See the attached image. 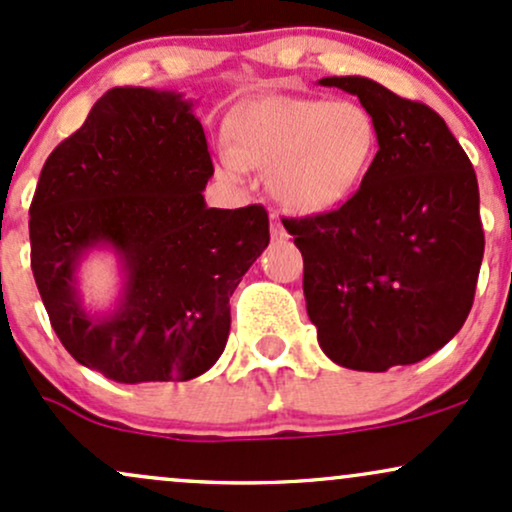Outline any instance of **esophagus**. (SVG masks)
I'll return each instance as SVG.
<instances>
[{
    "mask_svg": "<svg viewBox=\"0 0 512 512\" xmlns=\"http://www.w3.org/2000/svg\"><path fill=\"white\" fill-rule=\"evenodd\" d=\"M269 231H272V238H276V240L286 238L284 226H281V223H279V219H276V216H272V228H269Z\"/></svg>",
    "mask_w": 512,
    "mask_h": 512,
    "instance_id": "obj_1",
    "label": "esophagus"
}]
</instances>
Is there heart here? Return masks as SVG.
Wrapping results in <instances>:
<instances>
[{
    "label": "heart",
    "mask_w": 512,
    "mask_h": 512,
    "mask_svg": "<svg viewBox=\"0 0 512 512\" xmlns=\"http://www.w3.org/2000/svg\"><path fill=\"white\" fill-rule=\"evenodd\" d=\"M219 175L248 178L269 168V192L293 214H325L346 202L378 156V125L356 101L257 96L226 120Z\"/></svg>",
    "instance_id": "1"
}]
</instances>
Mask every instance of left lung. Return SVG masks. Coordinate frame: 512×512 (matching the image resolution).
Instances as JSON below:
<instances>
[{"instance_id":"1","label":"left lung","mask_w":512,"mask_h":512,"mask_svg":"<svg viewBox=\"0 0 512 512\" xmlns=\"http://www.w3.org/2000/svg\"><path fill=\"white\" fill-rule=\"evenodd\" d=\"M322 86L358 96L378 156L339 209L286 219L303 255V293L322 351L383 373L436 354L472 310L484 228L477 173L445 120L366 76Z\"/></svg>"}]
</instances>
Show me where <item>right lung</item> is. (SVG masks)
<instances>
[{"instance_id": "1", "label": "right lung", "mask_w": 512, "mask_h": 512, "mask_svg": "<svg viewBox=\"0 0 512 512\" xmlns=\"http://www.w3.org/2000/svg\"><path fill=\"white\" fill-rule=\"evenodd\" d=\"M185 93L117 86L40 170L31 269L64 349L115 383L192 380L219 361L243 274L269 245L262 204L209 209L214 175ZM110 249L123 272L113 311L91 316L75 272Z\"/></svg>"}]
</instances>
